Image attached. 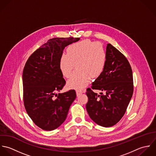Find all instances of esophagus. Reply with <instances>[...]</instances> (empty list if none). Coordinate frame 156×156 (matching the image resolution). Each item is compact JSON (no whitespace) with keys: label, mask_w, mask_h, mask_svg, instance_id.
<instances>
[{"label":"esophagus","mask_w":156,"mask_h":156,"mask_svg":"<svg viewBox=\"0 0 156 156\" xmlns=\"http://www.w3.org/2000/svg\"><path fill=\"white\" fill-rule=\"evenodd\" d=\"M76 95H77V96H79L80 94L83 93V90H77L76 91Z\"/></svg>","instance_id":"34e87169"}]
</instances>
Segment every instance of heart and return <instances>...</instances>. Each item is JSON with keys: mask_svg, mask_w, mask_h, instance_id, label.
Masks as SVG:
<instances>
[{"mask_svg": "<svg viewBox=\"0 0 156 156\" xmlns=\"http://www.w3.org/2000/svg\"><path fill=\"white\" fill-rule=\"evenodd\" d=\"M107 61V53L100 43L84 40L70 44L67 54L60 58L59 67L62 75L69 78L76 66V70L67 81L69 87L84 88L90 78L95 79L103 72Z\"/></svg>", "mask_w": 156, "mask_h": 156, "instance_id": "1", "label": "heart"}]
</instances>
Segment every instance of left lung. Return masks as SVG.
Instances as JSON below:
<instances>
[{"instance_id":"8db88e82","label":"left lung","mask_w":156,"mask_h":156,"mask_svg":"<svg viewBox=\"0 0 156 156\" xmlns=\"http://www.w3.org/2000/svg\"><path fill=\"white\" fill-rule=\"evenodd\" d=\"M107 61L102 74L87 88L86 109L90 118L97 124L110 127L124 116L134 90L131 67L119 51L108 43ZM93 90L103 91L100 95Z\"/></svg>"}]
</instances>
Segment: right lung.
<instances>
[{
	"label": "right lung",
	"instance_id": "1",
	"mask_svg": "<svg viewBox=\"0 0 156 156\" xmlns=\"http://www.w3.org/2000/svg\"><path fill=\"white\" fill-rule=\"evenodd\" d=\"M80 39H50L32 54L25 65L22 76L24 106L33 122L43 130H54L62 124L76 97L75 90L56 93L66 84L59 67L63 49Z\"/></svg>",
	"mask_w": 156,
	"mask_h": 156
}]
</instances>
